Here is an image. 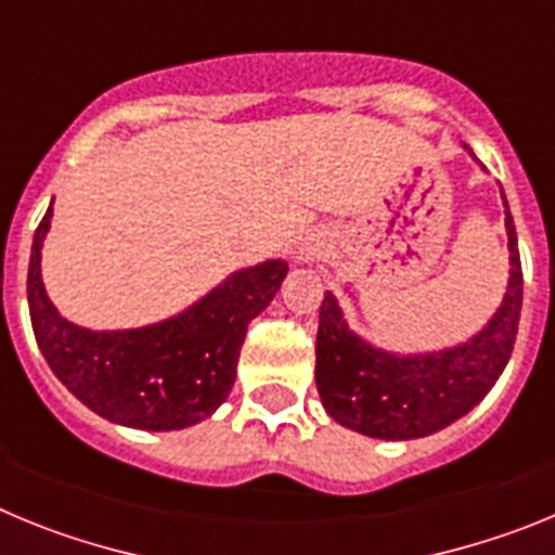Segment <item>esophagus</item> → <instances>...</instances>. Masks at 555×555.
Returning <instances> with one entry per match:
<instances>
[{"mask_svg": "<svg viewBox=\"0 0 555 555\" xmlns=\"http://www.w3.org/2000/svg\"><path fill=\"white\" fill-rule=\"evenodd\" d=\"M320 255H322L320 244L306 242V244H302V247H300V261H302V263H313V261H317V258H320Z\"/></svg>", "mask_w": 555, "mask_h": 555, "instance_id": "1", "label": "esophagus"}]
</instances>
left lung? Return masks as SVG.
<instances>
[{
  "instance_id": "left-lung-1",
  "label": "left lung",
  "mask_w": 555,
  "mask_h": 555,
  "mask_svg": "<svg viewBox=\"0 0 555 555\" xmlns=\"http://www.w3.org/2000/svg\"><path fill=\"white\" fill-rule=\"evenodd\" d=\"M461 146L473 155L467 144ZM500 199L508 235L506 294L487 325L467 341L425 352L384 350L358 336L336 294H325L317 331V389L338 425L372 439L409 442L448 428L492 391L512 358L522 308L517 230L503 189Z\"/></svg>"
}]
</instances>
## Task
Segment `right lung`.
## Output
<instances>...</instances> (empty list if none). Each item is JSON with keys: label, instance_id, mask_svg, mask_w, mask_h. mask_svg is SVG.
Masks as SVG:
<instances>
[{"label": "right lung", "instance_id": "obj_1", "mask_svg": "<svg viewBox=\"0 0 555 555\" xmlns=\"http://www.w3.org/2000/svg\"><path fill=\"white\" fill-rule=\"evenodd\" d=\"M52 205L33 238L27 306L49 370L102 420L139 430H183L228 400L247 325L267 311L288 263L281 258L235 269L169 320L125 331L75 325L49 300L41 278Z\"/></svg>", "mask_w": 555, "mask_h": 555}]
</instances>
